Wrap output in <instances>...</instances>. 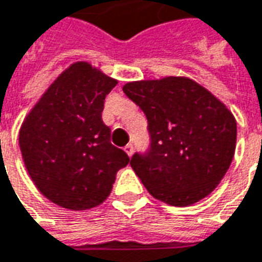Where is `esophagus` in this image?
<instances>
[{"label": "esophagus", "instance_id": "obj_1", "mask_svg": "<svg viewBox=\"0 0 262 262\" xmlns=\"http://www.w3.org/2000/svg\"><path fill=\"white\" fill-rule=\"evenodd\" d=\"M125 151L127 153V156H132V155H133V144H132V143L126 144Z\"/></svg>", "mask_w": 262, "mask_h": 262}]
</instances>
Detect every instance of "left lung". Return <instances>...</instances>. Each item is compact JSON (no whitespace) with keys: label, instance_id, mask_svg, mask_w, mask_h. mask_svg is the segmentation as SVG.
<instances>
[{"label":"left lung","instance_id":"left-lung-1","mask_svg":"<svg viewBox=\"0 0 262 262\" xmlns=\"http://www.w3.org/2000/svg\"><path fill=\"white\" fill-rule=\"evenodd\" d=\"M123 92L147 118L150 147L130 160L147 191L177 207L207 197L233 162L237 140L233 113L184 76L129 82Z\"/></svg>","mask_w":262,"mask_h":262}]
</instances>
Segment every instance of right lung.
<instances>
[{
    "label": "right lung",
    "mask_w": 262,
    "mask_h": 262,
    "mask_svg": "<svg viewBox=\"0 0 262 262\" xmlns=\"http://www.w3.org/2000/svg\"><path fill=\"white\" fill-rule=\"evenodd\" d=\"M118 80L88 62H75L42 95L19 129V149L36 188L69 210L107 199L116 173L130 162L111 143L105 98Z\"/></svg>",
    "instance_id": "right-lung-1"
}]
</instances>
